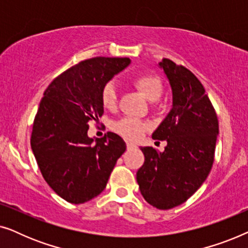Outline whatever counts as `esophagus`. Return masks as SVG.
Returning <instances> with one entry per match:
<instances>
[{
	"label": "esophagus",
	"mask_w": 248,
	"mask_h": 248,
	"mask_svg": "<svg viewBox=\"0 0 248 248\" xmlns=\"http://www.w3.org/2000/svg\"><path fill=\"white\" fill-rule=\"evenodd\" d=\"M126 147H127L128 150H132V149L137 148V144H135L134 142H130V141H128V142H126Z\"/></svg>",
	"instance_id": "34e87169"
}]
</instances>
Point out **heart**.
<instances>
[{"instance_id": "1", "label": "heart", "mask_w": 248, "mask_h": 248, "mask_svg": "<svg viewBox=\"0 0 248 248\" xmlns=\"http://www.w3.org/2000/svg\"><path fill=\"white\" fill-rule=\"evenodd\" d=\"M133 86L149 101H157L161 96V81L154 74H140L132 80ZM101 103L107 109H114L117 104V93L113 82H108L101 90ZM147 124L137 118H124L114 125V130L131 140H138L147 131Z\"/></svg>"}]
</instances>
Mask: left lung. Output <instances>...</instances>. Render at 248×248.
Listing matches in <instances>:
<instances>
[{"instance_id": "8db88e82", "label": "left lung", "mask_w": 248, "mask_h": 248, "mask_svg": "<svg viewBox=\"0 0 248 248\" xmlns=\"http://www.w3.org/2000/svg\"><path fill=\"white\" fill-rule=\"evenodd\" d=\"M158 65L170 86L172 103L152 139L166 140L167 147L164 152L141 147L144 164L137 181L149 204L168 210L191 198L208 177L219 124L204 88L191 71L168 59Z\"/></svg>"}]
</instances>
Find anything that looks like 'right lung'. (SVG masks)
I'll return each instance as SVG.
<instances>
[{"label":"right lung","mask_w":248,"mask_h":248,"mask_svg":"<svg viewBox=\"0 0 248 248\" xmlns=\"http://www.w3.org/2000/svg\"><path fill=\"white\" fill-rule=\"evenodd\" d=\"M130 64L126 57L82 61L44 93L30 143L43 177L67 202L80 204L99 195L126 149L120 135L108 132L94 140L88 130L104 114V86Z\"/></svg>","instance_id":"1"}]
</instances>
